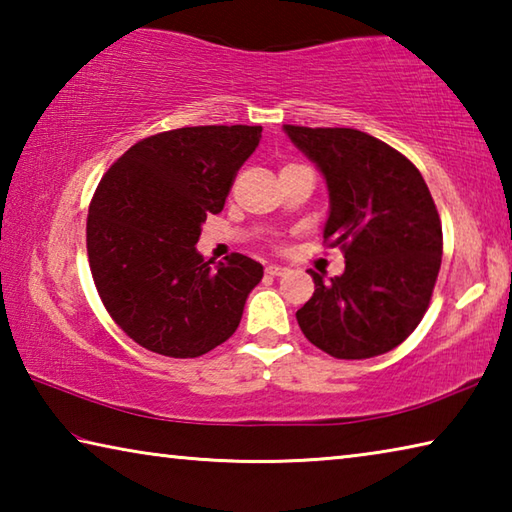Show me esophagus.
<instances>
[{
    "mask_svg": "<svg viewBox=\"0 0 512 512\" xmlns=\"http://www.w3.org/2000/svg\"><path fill=\"white\" fill-rule=\"evenodd\" d=\"M284 271H287V268H284V266H280V264H271V266H266V273H268V275H273V277H277V275H282Z\"/></svg>",
    "mask_w": 512,
    "mask_h": 512,
    "instance_id": "1",
    "label": "esophagus"
}]
</instances>
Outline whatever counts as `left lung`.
<instances>
[{
    "instance_id": "left-lung-1",
    "label": "left lung",
    "mask_w": 512,
    "mask_h": 512,
    "mask_svg": "<svg viewBox=\"0 0 512 512\" xmlns=\"http://www.w3.org/2000/svg\"><path fill=\"white\" fill-rule=\"evenodd\" d=\"M284 133L323 173V237L341 246L345 271L296 311L307 339L336 359H370L400 345L429 307L443 257V225L422 173L393 146L354 128Z\"/></svg>"
}]
</instances>
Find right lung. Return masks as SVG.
I'll return each mask as SVG.
<instances>
[{
    "mask_svg": "<svg viewBox=\"0 0 512 512\" xmlns=\"http://www.w3.org/2000/svg\"><path fill=\"white\" fill-rule=\"evenodd\" d=\"M262 140V126H189L131 146L94 192L88 259L112 320L142 348L194 359L228 341L264 266L196 250L207 214Z\"/></svg>",
    "mask_w": 512,
    "mask_h": 512,
    "instance_id": "obj_1",
    "label": "right lung"
}]
</instances>
